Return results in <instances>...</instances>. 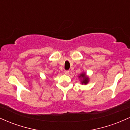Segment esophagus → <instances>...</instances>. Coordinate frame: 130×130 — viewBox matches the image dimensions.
<instances>
[{
  "label": "esophagus",
  "instance_id": "1",
  "mask_svg": "<svg viewBox=\"0 0 130 130\" xmlns=\"http://www.w3.org/2000/svg\"><path fill=\"white\" fill-rule=\"evenodd\" d=\"M64 73H65V74H68L70 73V71L69 70H65V71H64Z\"/></svg>",
  "mask_w": 130,
  "mask_h": 130
}]
</instances>
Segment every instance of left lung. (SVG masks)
I'll return each instance as SVG.
<instances>
[{
    "label": "left lung",
    "mask_w": 130,
    "mask_h": 130,
    "mask_svg": "<svg viewBox=\"0 0 130 130\" xmlns=\"http://www.w3.org/2000/svg\"><path fill=\"white\" fill-rule=\"evenodd\" d=\"M80 77H83V80H82V84H86L87 83H88V81H89V80H88V77H86V74L84 73H83L81 74L80 75Z\"/></svg>",
    "instance_id": "obj_1"
}]
</instances>
